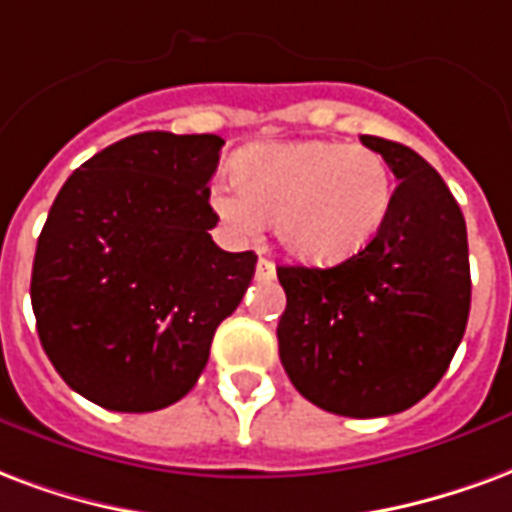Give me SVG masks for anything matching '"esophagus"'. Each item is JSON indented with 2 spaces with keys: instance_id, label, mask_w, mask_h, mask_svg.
Instances as JSON below:
<instances>
[{
  "instance_id": "34e87169",
  "label": "esophagus",
  "mask_w": 512,
  "mask_h": 512,
  "mask_svg": "<svg viewBox=\"0 0 512 512\" xmlns=\"http://www.w3.org/2000/svg\"><path fill=\"white\" fill-rule=\"evenodd\" d=\"M275 278V264L270 259H259L256 264V281H272Z\"/></svg>"
}]
</instances>
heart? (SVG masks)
<instances>
[{
	"label": "heart",
	"mask_w": 512,
	"mask_h": 512,
	"mask_svg": "<svg viewBox=\"0 0 512 512\" xmlns=\"http://www.w3.org/2000/svg\"><path fill=\"white\" fill-rule=\"evenodd\" d=\"M231 185H212V212L237 237L272 223L292 259L333 267L363 253L393 204L387 160L363 144L324 138L253 144L229 163Z\"/></svg>",
	"instance_id": "obj_1"
}]
</instances>
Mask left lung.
<instances>
[{"mask_svg":"<svg viewBox=\"0 0 512 512\" xmlns=\"http://www.w3.org/2000/svg\"><path fill=\"white\" fill-rule=\"evenodd\" d=\"M398 179L376 240L327 270L278 267V352L311 404L343 417L404 412L434 390L464 338L472 278L458 201L414 149L360 136Z\"/></svg>","mask_w":512,"mask_h":512,"instance_id":"left-lung-1","label":"left lung"}]
</instances>
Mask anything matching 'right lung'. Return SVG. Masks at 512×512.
Returning <instances> with one entry per match:
<instances>
[{
    "label": "right lung",
    "instance_id": "obj_1",
    "mask_svg": "<svg viewBox=\"0 0 512 512\" xmlns=\"http://www.w3.org/2000/svg\"><path fill=\"white\" fill-rule=\"evenodd\" d=\"M226 141L136 133L70 174L32 264L37 335L57 374L111 412L193 390L256 253L220 251L207 193Z\"/></svg>",
    "mask_w": 512,
    "mask_h": 512
}]
</instances>
